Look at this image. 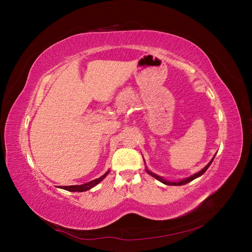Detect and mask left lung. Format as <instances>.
Here are the masks:
<instances>
[{
	"mask_svg": "<svg viewBox=\"0 0 252 252\" xmlns=\"http://www.w3.org/2000/svg\"><path fill=\"white\" fill-rule=\"evenodd\" d=\"M213 158H212V159L211 161L207 164V166H205L204 168L200 171V172H197V173H195V174H193V175H191V177H189V178H187V179H184V180H182V181H180V182H168V181H165V180H163L161 177H158V175H157V174H155V173H152V172H150L149 170H147V173H149L151 177H154V178H156L158 181H159V182H162V183H164V184H166V185H171V186H181V185H185V184H187V183H189V182H191V181H193L194 179H196V178H199V177H201V175L208 169V167L210 166V164L212 163V161H213Z\"/></svg>",
	"mask_w": 252,
	"mask_h": 252,
	"instance_id": "left-lung-1",
	"label": "left lung"
}]
</instances>
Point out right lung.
Returning <instances> with one entry per match:
<instances>
[{
	"label": "right lung",
	"instance_id": "obj_1",
	"mask_svg": "<svg viewBox=\"0 0 252 252\" xmlns=\"http://www.w3.org/2000/svg\"><path fill=\"white\" fill-rule=\"evenodd\" d=\"M108 173H109V171H107L104 175H102L101 178H98V179H96V180L91 181V182H89V183H86V184H83V185H73V186H61V188L65 189V190H68V191H72V192H83V191H87V190H89L90 188L94 187V186L97 185L98 183H100L102 180H104L106 175H107Z\"/></svg>",
	"mask_w": 252,
	"mask_h": 252
}]
</instances>
